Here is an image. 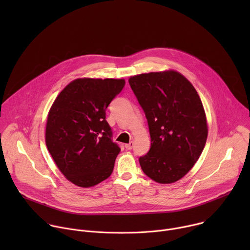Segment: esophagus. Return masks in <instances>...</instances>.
<instances>
[{"label":"esophagus","mask_w":250,"mask_h":250,"mask_svg":"<svg viewBox=\"0 0 250 250\" xmlns=\"http://www.w3.org/2000/svg\"><path fill=\"white\" fill-rule=\"evenodd\" d=\"M125 147L126 149H128V150H129V149H132V147H133V142H132V141H130L129 144H127V145H125Z\"/></svg>","instance_id":"34e87169"}]
</instances>
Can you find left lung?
<instances>
[{"mask_svg":"<svg viewBox=\"0 0 250 250\" xmlns=\"http://www.w3.org/2000/svg\"><path fill=\"white\" fill-rule=\"evenodd\" d=\"M128 83L151 139L149 151L139 157L141 169L157 183H174L191 170L205 147L208 125L202 101L193 85L173 70L135 75Z\"/></svg>","mask_w":250,"mask_h":250,"instance_id":"1","label":"left lung"}]
</instances>
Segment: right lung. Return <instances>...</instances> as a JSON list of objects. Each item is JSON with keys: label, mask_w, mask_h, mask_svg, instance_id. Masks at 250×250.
Segmentation results:
<instances>
[{"label": "right lung", "mask_w": 250, "mask_h": 250, "mask_svg": "<svg viewBox=\"0 0 250 250\" xmlns=\"http://www.w3.org/2000/svg\"><path fill=\"white\" fill-rule=\"evenodd\" d=\"M125 85L124 79H76L48 113L47 149L61 173L79 187L95 186L114 170L121 148L112 139L105 110Z\"/></svg>", "instance_id": "obj_1"}]
</instances>
